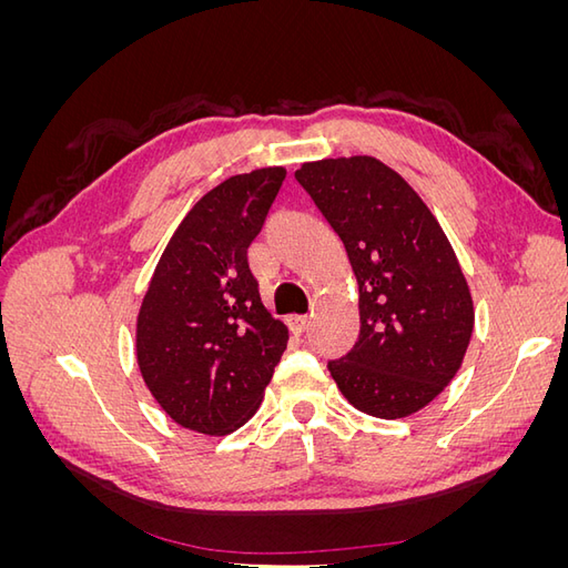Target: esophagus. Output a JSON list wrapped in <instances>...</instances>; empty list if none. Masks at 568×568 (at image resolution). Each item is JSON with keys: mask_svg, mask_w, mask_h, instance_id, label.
Masks as SVG:
<instances>
[{"mask_svg": "<svg viewBox=\"0 0 568 568\" xmlns=\"http://www.w3.org/2000/svg\"><path fill=\"white\" fill-rule=\"evenodd\" d=\"M286 322H288V329L294 336L305 334L307 326H311V317H307V315H291Z\"/></svg>", "mask_w": 568, "mask_h": 568, "instance_id": "esophagus-1", "label": "esophagus"}]
</instances>
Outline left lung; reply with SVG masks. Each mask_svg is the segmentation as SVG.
<instances>
[{
  "label": "left lung",
  "mask_w": 568,
  "mask_h": 568,
  "mask_svg": "<svg viewBox=\"0 0 568 568\" xmlns=\"http://www.w3.org/2000/svg\"><path fill=\"white\" fill-rule=\"evenodd\" d=\"M296 180L346 246L359 291V336L326 367L365 415H415L455 379L474 332L471 291L448 236L379 159L303 163Z\"/></svg>",
  "instance_id": "8db88e82"
}]
</instances>
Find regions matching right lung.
<instances>
[{"mask_svg":"<svg viewBox=\"0 0 568 568\" xmlns=\"http://www.w3.org/2000/svg\"><path fill=\"white\" fill-rule=\"evenodd\" d=\"M286 170L261 168L211 189L184 215L136 315V365L165 415L227 436L261 407L288 329L261 303L246 251Z\"/></svg>","mask_w":568,"mask_h":568,"instance_id":"add662e5","label":"right lung"}]
</instances>
